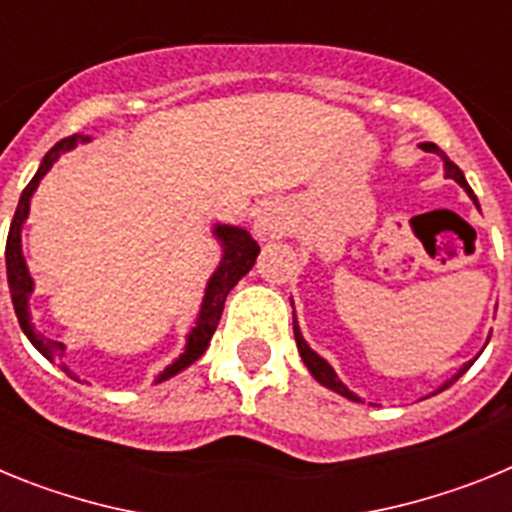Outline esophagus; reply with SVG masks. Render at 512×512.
Wrapping results in <instances>:
<instances>
[{"label": "esophagus", "mask_w": 512, "mask_h": 512, "mask_svg": "<svg viewBox=\"0 0 512 512\" xmlns=\"http://www.w3.org/2000/svg\"><path fill=\"white\" fill-rule=\"evenodd\" d=\"M289 230V217L287 210L277 202H266L264 207L256 210V217H253V233L259 241H271V238H279Z\"/></svg>", "instance_id": "esophagus-1"}]
</instances>
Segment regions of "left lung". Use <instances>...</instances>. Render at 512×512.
<instances>
[{"label":"left lung","mask_w":512,"mask_h":512,"mask_svg":"<svg viewBox=\"0 0 512 512\" xmlns=\"http://www.w3.org/2000/svg\"><path fill=\"white\" fill-rule=\"evenodd\" d=\"M423 151H431V153H438V156L443 158V169H446V176H449V179H454L456 184H459V187H464V192L469 194V197H472L474 200V205H477V197H474V192H472V187H469L467 184V179H464V174H461L459 171V166L456 164H451L449 161V156H446V153L441 151V148L436 146V143H423ZM479 207V205H477ZM295 341H297V351H300V356H302V361H305V366H307V372L312 374V377L318 379L320 384H323V387H328V390H333V392H338V395H343V397H348V400H354V402H359V397L354 395V392L348 390L346 384L341 382V379H338V374L333 372V366L328 364V361L323 359V356H318L315 354V351H312L310 346H307V341L305 338H302V333H300V328H297V320H295ZM469 366H472V361H469V364H464L459 369V372L454 374V377L449 379V382L443 384L441 390H446V387H451V384L456 382V379L461 377V374L467 372ZM438 390V392H441Z\"/></svg>","instance_id":"8db88e82"}]
</instances>
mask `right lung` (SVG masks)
Segmentation results:
<instances>
[{
  "mask_svg": "<svg viewBox=\"0 0 512 512\" xmlns=\"http://www.w3.org/2000/svg\"><path fill=\"white\" fill-rule=\"evenodd\" d=\"M87 135H69V138L58 140L56 146L51 151L45 153L43 164L40 169L35 171V176L30 179L25 189L20 194V202H17V210L15 217H12V225H9V235H7V251H4V259H7V284H9V295H12V305H15V315L20 320V328L30 343L38 348L40 354L45 356L48 361H56L63 356V343L61 341H53V338H45L43 333H38L33 325V318H30V310H27V302H30V295H33V277H30V271H27L25 264V256H22V223L27 220V212H30V197L33 192L38 189L40 179H43L51 166L56 164L61 153L71 151L76 148L79 143H87ZM212 235H215L220 246H223V259H220V266L215 269V274L210 277L205 289V300H202L200 307V315H197V323L194 328L189 330L187 336V346H184V354L169 364L164 372L158 374L156 382H164V379L174 377L179 374L182 369H187L189 364L200 359L202 354L207 351L210 346V338L215 333L217 323H220V315H223V307H225V297H228L230 289L235 284L241 282L246 277L248 271H251L253 261L259 256V243L253 241L251 233L243 228H235V225H215L212 228Z\"/></svg>",
  "mask_w": 512,
  "mask_h": 512,
  "instance_id": "1",
  "label": "right lung"
}]
</instances>
